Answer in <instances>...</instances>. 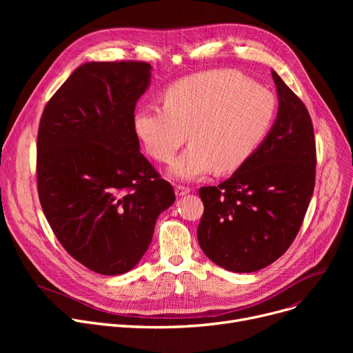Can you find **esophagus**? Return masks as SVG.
I'll list each match as a JSON object with an SVG mask.
<instances>
[{
  "label": "esophagus",
  "instance_id": "34e87169",
  "mask_svg": "<svg viewBox=\"0 0 353 353\" xmlns=\"http://www.w3.org/2000/svg\"><path fill=\"white\" fill-rule=\"evenodd\" d=\"M174 192H176V196H177V197H181V196H186L188 193H190V188L181 186V184H177Z\"/></svg>",
  "mask_w": 353,
  "mask_h": 353
}]
</instances>
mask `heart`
Instances as JSON below:
<instances>
[{"label":"heart","instance_id":"1","mask_svg":"<svg viewBox=\"0 0 353 353\" xmlns=\"http://www.w3.org/2000/svg\"><path fill=\"white\" fill-rule=\"evenodd\" d=\"M277 101L265 85L232 70L199 72L172 84L164 105L141 107L134 128L145 152L170 161L181 144L192 141L172 164L177 179L193 180L216 169L234 172L268 136Z\"/></svg>","mask_w":353,"mask_h":353}]
</instances>
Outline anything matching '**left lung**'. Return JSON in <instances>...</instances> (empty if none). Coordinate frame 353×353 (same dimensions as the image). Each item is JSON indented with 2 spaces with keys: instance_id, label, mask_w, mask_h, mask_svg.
Returning a JSON list of instances; mask_svg holds the SVG:
<instances>
[{
  "instance_id": "8db88e82",
  "label": "left lung",
  "mask_w": 353,
  "mask_h": 353,
  "mask_svg": "<svg viewBox=\"0 0 353 353\" xmlns=\"http://www.w3.org/2000/svg\"><path fill=\"white\" fill-rule=\"evenodd\" d=\"M279 110L254 153L219 186L200 188L201 250L230 272L277 261L298 234L314 189L316 143L303 101L273 71Z\"/></svg>"
}]
</instances>
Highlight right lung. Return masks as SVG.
I'll return each mask as SVG.
<instances>
[{
	"label": "right lung",
	"instance_id": "add662e5",
	"mask_svg": "<svg viewBox=\"0 0 353 353\" xmlns=\"http://www.w3.org/2000/svg\"><path fill=\"white\" fill-rule=\"evenodd\" d=\"M144 61L85 63L46 104L37 136V190L67 253L114 276L148 249L174 190L141 153L136 103L150 83Z\"/></svg>",
	"mask_w": 353,
	"mask_h": 353
}]
</instances>
